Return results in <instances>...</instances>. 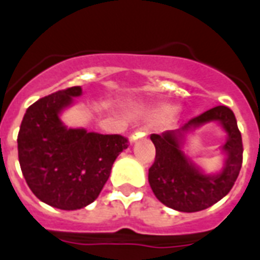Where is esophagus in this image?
Masks as SVG:
<instances>
[{
	"label": "esophagus",
	"mask_w": 260,
	"mask_h": 260,
	"mask_svg": "<svg viewBox=\"0 0 260 260\" xmlns=\"http://www.w3.org/2000/svg\"><path fill=\"white\" fill-rule=\"evenodd\" d=\"M144 136H146V132H143V131H136V132H134V134L129 136V142H136V140L144 138Z\"/></svg>",
	"instance_id": "1"
}]
</instances>
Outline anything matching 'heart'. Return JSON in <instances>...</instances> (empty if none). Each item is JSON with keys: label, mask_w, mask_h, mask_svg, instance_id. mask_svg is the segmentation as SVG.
Instances as JSON below:
<instances>
[{"label": "heart", "mask_w": 260, "mask_h": 260, "mask_svg": "<svg viewBox=\"0 0 260 260\" xmlns=\"http://www.w3.org/2000/svg\"><path fill=\"white\" fill-rule=\"evenodd\" d=\"M174 112H175V108H171V106H167V108H163L162 112H160V114H162L163 117H169V116H171V114H174Z\"/></svg>", "instance_id": "obj_1"}]
</instances>
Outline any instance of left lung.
Listing matches in <instances>:
<instances>
[{
    "label": "left lung",
    "mask_w": 260,
    "mask_h": 260,
    "mask_svg": "<svg viewBox=\"0 0 260 260\" xmlns=\"http://www.w3.org/2000/svg\"><path fill=\"white\" fill-rule=\"evenodd\" d=\"M216 122L227 135L222 146L224 163L217 173H205L183 148L187 135L200 126ZM156 155L148 170V182L155 197L178 212H200L218 202L230 193L242 169V134L234 112L224 105L206 110L185 125L160 135L152 134Z\"/></svg>",
    "instance_id": "8db88e82"
}]
</instances>
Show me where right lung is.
<instances>
[{
  "label": "right lung",
  "instance_id": "1",
  "mask_svg": "<svg viewBox=\"0 0 260 260\" xmlns=\"http://www.w3.org/2000/svg\"><path fill=\"white\" fill-rule=\"evenodd\" d=\"M82 95V87L59 90L26 109L17 138L18 162L32 193L62 210L85 208L98 197L114 160L128 148L121 135L69 128L63 110Z\"/></svg>",
  "mask_w": 260,
  "mask_h": 260
}]
</instances>
